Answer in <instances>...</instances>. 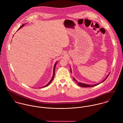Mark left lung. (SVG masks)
<instances>
[{
    "instance_id": "obj_1",
    "label": "left lung",
    "mask_w": 123,
    "mask_h": 123,
    "mask_svg": "<svg viewBox=\"0 0 123 123\" xmlns=\"http://www.w3.org/2000/svg\"><path fill=\"white\" fill-rule=\"evenodd\" d=\"M109 74L107 76V77H106V78L104 80H103L102 82H103L104 81H105V79L108 77V76H109ZM73 79H74V80L76 82V83H77V84H78V86H81V87H92V86H97V85H98L99 84H100V83H98V84H96V85H86V84H83V83H79V82H78L77 81H76V80L74 78V77H73Z\"/></svg>"
}]
</instances>
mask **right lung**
Wrapping results in <instances>:
<instances>
[{"label": "right lung", "mask_w": 123, "mask_h": 123, "mask_svg": "<svg viewBox=\"0 0 123 123\" xmlns=\"http://www.w3.org/2000/svg\"><path fill=\"white\" fill-rule=\"evenodd\" d=\"M24 24H23V25H22V26H20V27L19 28V29H20V28H21V27H22L23 26H24ZM56 63H57V62H56V63L55 64V66H54V74H53V77H52V78L51 79V80H50V81L49 82V83H48V84H47L46 86H45L44 87H46V86H48L49 85V84H50V83H51V82L52 81V80H53V78H54V76H55V66H56Z\"/></svg>", "instance_id": "1"}]
</instances>
